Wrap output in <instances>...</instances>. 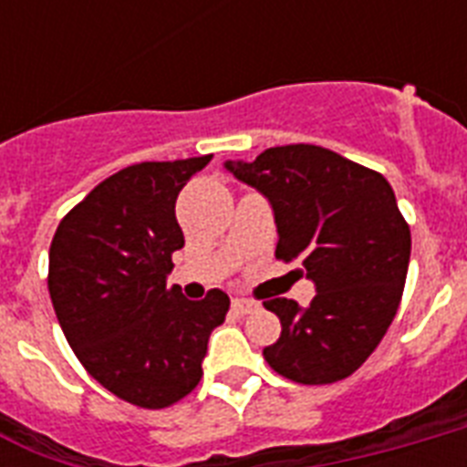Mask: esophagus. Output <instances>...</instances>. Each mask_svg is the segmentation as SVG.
Segmentation results:
<instances>
[{
	"instance_id": "esophagus-1",
	"label": "esophagus",
	"mask_w": 467,
	"mask_h": 467,
	"mask_svg": "<svg viewBox=\"0 0 467 467\" xmlns=\"http://www.w3.org/2000/svg\"><path fill=\"white\" fill-rule=\"evenodd\" d=\"M256 303L254 300H244V298H234L233 300V310L237 312V315H249V312L256 310Z\"/></svg>"
}]
</instances>
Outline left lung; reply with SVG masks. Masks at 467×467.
<instances>
[{"label": "left lung", "instance_id": "1", "mask_svg": "<svg viewBox=\"0 0 467 467\" xmlns=\"http://www.w3.org/2000/svg\"><path fill=\"white\" fill-rule=\"evenodd\" d=\"M225 169L269 201L276 256L300 259L317 291L307 307L264 300L281 319L266 363L303 385L351 376L385 337L405 288L412 237L392 186L317 145L269 148L254 161L227 160Z\"/></svg>", "mask_w": 467, "mask_h": 467}]
</instances>
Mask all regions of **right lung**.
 Wrapping results in <instances>:
<instances>
[{"mask_svg": "<svg viewBox=\"0 0 467 467\" xmlns=\"http://www.w3.org/2000/svg\"><path fill=\"white\" fill-rule=\"evenodd\" d=\"M211 160L120 169L62 218L50 244L47 291L67 344L94 380L145 410L196 388L208 337L230 307L220 288L196 303L167 285L183 247L176 196Z\"/></svg>", "mask_w": 467, "mask_h": 467, "instance_id": "add662e5", "label": "right lung"}]
</instances>
